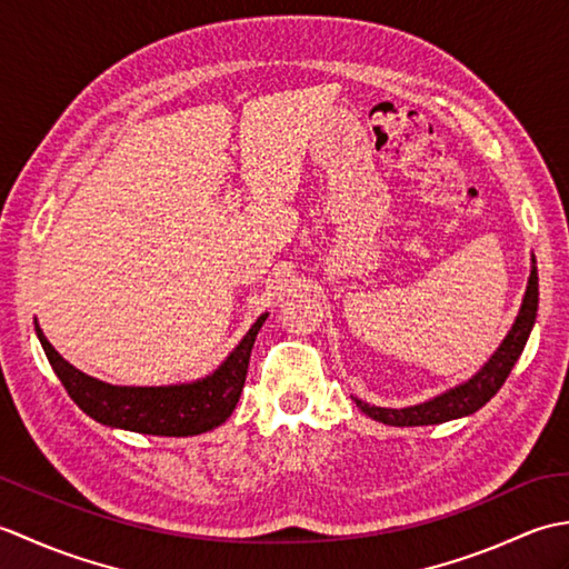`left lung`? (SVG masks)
Listing matches in <instances>:
<instances>
[{
    "label": "left lung",
    "mask_w": 569,
    "mask_h": 569,
    "mask_svg": "<svg viewBox=\"0 0 569 569\" xmlns=\"http://www.w3.org/2000/svg\"><path fill=\"white\" fill-rule=\"evenodd\" d=\"M536 312H538V269L533 266V269H530L523 306H521V312H518L511 332L506 335V340L497 349V355L487 361L485 369H481L477 377H471L467 383L455 386V389L420 406L377 408V406L361 403L359 398H355L357 406L365 410L369 418L383 422V426H396V428L438 426V422H447V420L475 413V410H479L487 401H491L493 393H497L503 386V381L509 379L516 359L521 357L523 347L528 342V335L533 330Z\"/></svg>",
    "instance_id": "8db88e82"
}]
</instances>
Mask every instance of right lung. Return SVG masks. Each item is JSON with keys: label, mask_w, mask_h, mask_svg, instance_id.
Here are the masks:
<instances>
[{"label": "right lung", "mask_w": 569, "mask_h": 569, "mask_svg": "<svg viewBox=\"0 0 569 569\" xmlns=\"http://www.w3.org/2000/svg\"><path fill=\"white\" fill-rule=\"evenodd\" d=\"M263 320L266 316L251 325L244 340L208 379L180 386H151V389L147 386L143 389L141 386H112L92 379L70 367L56 352L39 325H36V335H39L56 377L66 386L68 396L78 403L82 413H88L102 426L161 435V438H188V435H200L222 426L232 416L241 389H244L249 355Z\"/></svg>", "instance_id": "right-lung-1"}]
</instances>
